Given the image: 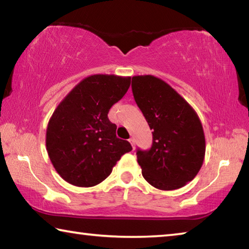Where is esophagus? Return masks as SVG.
<instances>
[{
  "instance_id": "1",
  "label": "esophagus",
  "mask_w": 249,
  "mask_h": 249,
  "mask_svg": "<svg viewBox=\"0 0 249 249\" xmlns=\"http://www.w3.org/2000/svg\"><path fill=\"white\" fill-rule=\"evenodd\" d=\"M129 142H130V145H132V147H133V149H134V147H135V144H134V138H129Z\"/></svg>"
}]
</instances>
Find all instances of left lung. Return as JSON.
I'll return each instance as SVG.
<instances>
[{"label": "left lung", "instance_id": "obj_1", "mask_svg": "<svg viewBox=\"0 0 249 249\" xmlns=\"http://www.w3.org/2000/svg\"><path fill=\"white\" fill-rule=\"evenodd\" d=\"M137 107L153 130L148 150L137 149L145 180L159 190H176L195 179L205 155L201 121L191 105L154 75L132 78Z\"/></svg>", "mask_w": 249, "mask_h": 249}]
</instances>
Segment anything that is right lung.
Masks as SVG:
<instances>
[{
    "instance_id": "obj_1",
    "label": "right lung",
    "mask_w": 249,
    "mask_h": 249,
    "mask_svg": "<svg viewBox=\"0 0 249 249\" xmlns=\"http://www.w3.org/2000/svg\"><path fill=\"white\" fill-rule=\"evenodd\" d=\"M130 77L93 74L78 83L50 117L46 147L54 169L67 182L93 187L111 175L122 156L132 150L116 137L109 108L123 98Z\"/></svg>"
}]
</instances>
